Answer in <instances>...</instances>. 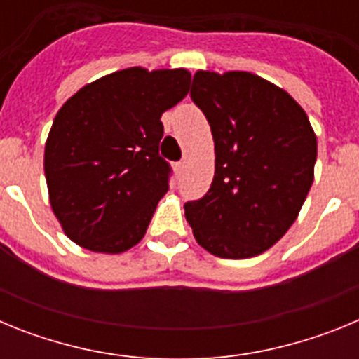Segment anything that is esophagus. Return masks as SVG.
Masks as SVG:
<instances>
[{"label": "esophagus", "mask_w": 359, "mask_h": 359, "mask_svg": "<svg viewBox=\"0 0 359 359\" xmlns=\"http://www.w3.org/2000/svg\"><path fill=\"white\" fill-rule=\"evenodd\" d=\"M183 169H185V161H177V163H174V170H176V174H182Z\"/></svg>", "instance_id": "esophagus-1"}]
</instances>
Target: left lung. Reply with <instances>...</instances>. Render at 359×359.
Segmentation results:
<instances>
[{
    "label": "left lung",
    "mask_w": 359,
    "mask_h": 359,
    "mask_svg": "<svg viewBox=\"0 0 359 359\" xmlns=\"http://www.w3.org/2000/svg\"><path fill=\"white\" fill-rule=\"evenodd\" d=\"M190 97L210 123L215 174L208 192L185 203L203 248L248 259L280 239L307 198L316 135L287 91L250 72H196Z\"/></svg>",
    "instance_id": "1"
}]
</instances>
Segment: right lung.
<instances>
[{"mask_svg":"<svg viewBox=\"0 0 359 359\" xmlns=\"http://www.w3.org/2000/svg\"><path fill=\"white\" fill-rule=\"evenodd\" d=\"M185 68L135 66L86 84L55 115L44 145L50 205L66 236L98 253L142 241L169 190L161 113L189 93Z\"/></svg>","mask_w":359,"mask_h":359,"instance_id":"1","label":"right lung"}]
</instances>
